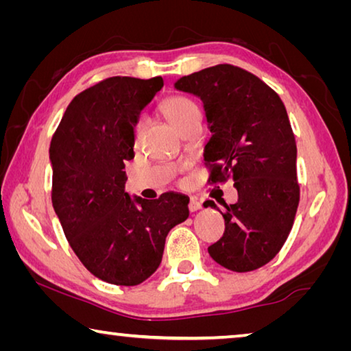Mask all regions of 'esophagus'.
Masks as SVG:
<instances>
[{
	"instance_id": "1",
	"label": "esophagus",
	"mask_w": 351,
	"mask_h": 351,
	"mask_svg": "<svg viewBox=\"0 0 351 351\" xmlns=\"http://www.w3.org/2000/svg\"><path fill=\"white\" fill-rule=\"evenodd\" d=\"M198 209H201V201L198 198L192 197V198H190V201H189V210L190 212H197Z\"/></svg>"
}]
</instances>
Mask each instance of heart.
<instances>
[{"label":"heart","mask_w":351,"mask_h":351,"mask_svg":"<svg viewBox=\"0 0 351 351\" xmlns=\"http://www.w3.org/2000/svg\"><path fill=\"white\" fill-rule=\"evenodd\" d=\"M161 111L164 116L169 119L171 125H173L178 132H182L189 123L193 121H199L201 111L198 104L195 102L193 99L187 96H182V94H175V96H170L162 100L161 104ZM142 130H144V121L139 119L138 122L134 123V139L138 141L142 134Z\"/></svg>","instance_id":"heart-1"}]
</instances>
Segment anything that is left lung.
<instances>
[{"label": "left lung", "mask_w": 351, "mask_h": 351, "mask_svg": "<svg viewBox=\"0 0 351 351\" xmlns=\"http://www.w3.org/2000/svg\"><path fill=\"white\" fill-rule=\"evenodd\" d=\"M201 97L212 132L204 164L210 184L234 181L235 204H224V234L209 246L226 269L247 272L276 257L293 229L300 199L297 147L278 94L249 71L217 64L175 83Z\"/></svg>", "instance_id": "1"}]
</instances>
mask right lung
<instances>
[{"instance_id": "1", "label": "right lung", "mask_w": 351, "mask_h": 351, "mask_svg": "<svg viewBox=\"0 0 351 351\" xmlns=\"http://www.w3.org/2000/svg\"><path fill=\"white\" fill-rule=\"evenodd\" d=\"M162 85V77H108L71 100L51 141V197L63 232L83 266L111 285L147 280L170 229L189 217L184 195L133 201L125 192L134 123Z\"/></svg>"}]
</instances>
